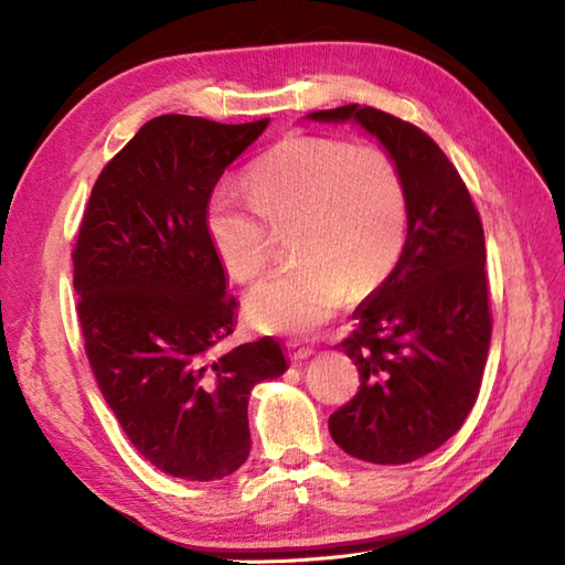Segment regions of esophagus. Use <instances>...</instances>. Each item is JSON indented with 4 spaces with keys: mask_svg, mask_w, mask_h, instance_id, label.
Returning a JSON list of instances; mask_svg holds the SVG:
<instances>
[{
    "mask_svg": "<svg viewBox=\"0 0 565 565\" xmlns=\"http://www.w3.org/2000/svg\"><path fill=\"white\" fill-rule=\"evenodd\" d=\"M312 353V349H308V347H300V344H296V342H288L286 344V356L291 359L294 363H298V361H306L308 356Z\"/></svg>",
    "mask_w": 565,
    "mask_h": 565,
    "instance_id": "1",
    "label": "esophagus"
}]
</instances>
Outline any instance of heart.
<instances>
[{"mask_svg":"<svg viewBox=\"0 0 565 565\" xmlns=\"http://www.w3.org/2000/svg\"><path fill=\"white\" fill-rule=\"evenodd\" d=\"M247 192L218 190L206 204L209 243L238 284L271 259V235L291 231V269L245 296V318L262 332L310 334L330 322L351 288L383 284L406 243L409 204L399 168L375 147L330 137L281 139L247 173Z\"/></svg>","mask_w":565,"mask_h":565,"instance_id":"heart-1","label":"heart"}]
</instances>
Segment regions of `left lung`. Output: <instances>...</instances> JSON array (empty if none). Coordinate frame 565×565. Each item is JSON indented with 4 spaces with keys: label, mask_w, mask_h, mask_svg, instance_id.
Returning a JSON list of instances; mask_svg holds the SVG:
<instances>
[{
    "label": "left lung",
    "mask_w": 565,
    "mask_h": 565,
    "mask_svg": "<svg viewBox=\"0 0 565 565\" xmlns=\"http://www.w3.org/2000/svg\"><path fill=\"white\" fill-rule=\"evenodd\" d=\"M308 120L361 125L404 180V250L339 344L361 385L330 416V433L359 460L414 462L460 430L481 387L491 344L481 218L457 168L412 122L356 103L310 113Z\"/></svg>",
    "instance_id": "1"
}]
</instances>
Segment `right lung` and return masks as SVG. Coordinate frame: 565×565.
<instances>
[{"instance_id": "obj_1", "label": "right lung", "mask_w": 565, "mask_h": 565, "mask_svg": "<svg viewBox=\"0 0 565 565\" xmlns=\"http://www.w3.org/2000/svg\"><path fill=\"white\" fill-rule=\"evenodd\" d=\"M267 125L153 117L100 170L72 253L103 397L143 460L178 479L233 475L250 455L253 387L288 369L271 337L218 353L235 298L204 226L223 170Z\"/></svg>"}]
</instances>
